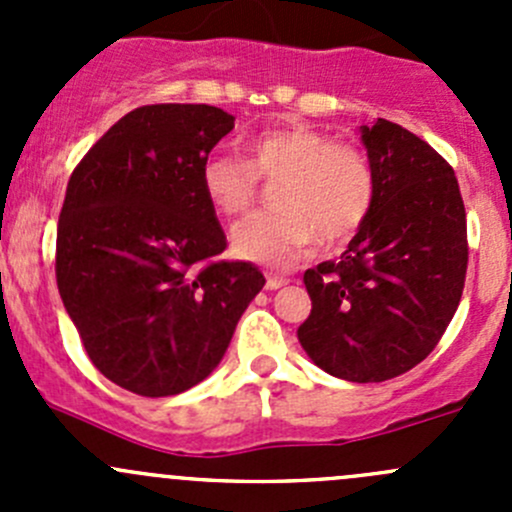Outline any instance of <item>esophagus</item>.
Here are the masks:
<instances>
[{
	"instance_id": "1",
	"label": "esophagus",
	"mask_w": 512,
	"mask_h": 512,
	"mask_svg": "<svg viewBox=\"0 0 512 512\" xmlns=\"http://www.w3.org/2000/svg\"><path fill=\"white\" fill-rule=\"evenodd\" d=\"M285 285H287V277L267 275V282H265V287H267V289H280V287H285Z\"/></svg>"
}]
</instances>
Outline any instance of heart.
Instances as JSON below:
<instances>
[{
  "label": "heart",
  "instance_id": "1",
  "mask_svg": "<svg viewBox=\"0 0 512 512\" xmlns=\"http://www.w3.org/2000/svg\"><path fill=\"white\" fill-rule=\"evenodd\" d=\"M277 210L257 213L232 230L237 257L265 265H289L314 240L334 247L369 218L376 175L356 143L302 123L270 126L242 138V158L213 153L200 168L208 203L235 218L255 205L260 180H275Z\"/></svg>",
  "mask_w": 512,
  "mask_h": 512
}]
</instances>
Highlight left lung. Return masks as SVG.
<instances>
[{
  "instance_id": "obj_1",
  "label": "left lung",
  "mask_w": 512,
  "mask_h": 512,
  "mask_svg": "<svg viewBox=\"0 0 512 512\" xmlns=\"http://www.w3.org/2000/svg\"><path fill=\"white\" fill-rule=\"evenodd\" d=\"M361 141L374 208L342 260L304 272L312 312L297 337L319 369L369 384L414 369L443 337L466 285L468 235L446 158L386 118Z\"/></svg>"
}]
</instances>
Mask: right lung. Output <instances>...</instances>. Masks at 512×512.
Masks as SVG:
<instances>
[{
    "label": "right lung",
    "instance_id": "obj_1",
    "mask_svg": "<svg viewBox=\"0 0 512 512\" xmlns=\"http://www.w3.org/2000/svg\"><path fill=\"white\" fill-rule=\"evenodd\" d=\"M235 116L208 103L126 113L81 158L56 230V285L86 354L138 396H173L220 364L265 277L227 247L200 168Z\"/></svg>",
    "mask_w": 512,
    "mask_h": 512
}]
</instances>
